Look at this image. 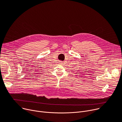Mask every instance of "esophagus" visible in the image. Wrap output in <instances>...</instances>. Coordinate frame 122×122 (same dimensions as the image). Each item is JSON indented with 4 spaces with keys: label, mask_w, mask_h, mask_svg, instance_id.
Instances as JSON below:
<instances>
[{
    "label": "esophagus",
    "mask_w": 122,
    "mask_h": 122,
    "mask_svg": "<svg viewBox=\"0 0 122 122\" xmlns=\"http://www.w3.org/2000/svg\"><path fill=\"white\" fill-rule=\"evenodd\" d=\"M60 62V63H62V61H60V62Z\"/></svg>",
    "instance_id": "obj_1"
}]
</instances>
